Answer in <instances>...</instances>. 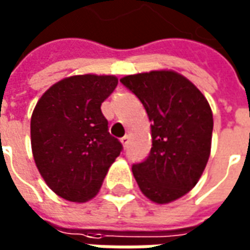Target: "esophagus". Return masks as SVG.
<instances>
[{
    "instance_id": "obj_1",
    "label": "esophagus",
    "mask_w": 250,
    "mask_h": 250,
    "mask_svg": "<svg viewBox=\"0 0 250 250\" xmlns=\"http://www.w3.org/2000/svg\"><path fill=\"white\" fill-rule=\"evenodd\" d=\"M120 141H122V144H123V146L127 147V145H128V141H130V137H128V135H125V137H123V138L120 139Z\"/></svg>"
}]
</instances>
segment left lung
<instances>
[{
  "label": "left lung",
  "mask_w": 250,
  "mask_h": 250,
  "mask_svg": "<svg viewBox=\"0 0 250 250\" xmlns=\"http://www.w3.org/2000/svg\"><path fill=\"white\" fill-rule=\"evenodd\" d=\"M135 94L152 122V149L132 164L141 191L167 204L193 189L210 153L213 130L207 98L193 83L174 71H152L120 79Z\"/></svg>",
  "instance_id": "obj_1"
}]
</instances>
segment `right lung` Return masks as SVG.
I'll return each instance as SVG.
<instances>
[{
	"mask_svg": "<svg viewBox=\"0 0 250 250\" xmlns=\"http://www.w3.org/2000/svg\"><path fill=\"white\" fill-rule=\"evenodd\" d=\"M116 86V76H71L46 90L32 112L35 164L47 186L68 201L83 203L96 196L123 150L101 112Z\"/></svg>",
	"mask_w": 250,
	"mask_h": 250,
	"instance_id": "add662e5",
	"label": "right lung"
}]
</instances>
